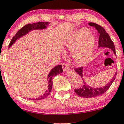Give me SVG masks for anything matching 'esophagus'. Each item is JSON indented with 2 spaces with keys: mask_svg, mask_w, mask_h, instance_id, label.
Wrapping results in <instances>:
<instances>
[{
  "mask_svg": "<svg viewBox=\"0 0 124 124\" xmlns=\"http://www.w3.org/2000/svg\"><path fill=\"white\" fill-rule=\"evenodd\" d=\"M62 65V69H63V71H65V72H66V71L68 70V69H69V66L67 65V63H63Z\"/></svg>",
  "mask_w": 124,
  "mask_h": 124,
  "instance_id": "obj_1",
  "label": "esophagus"
}]
</instances>
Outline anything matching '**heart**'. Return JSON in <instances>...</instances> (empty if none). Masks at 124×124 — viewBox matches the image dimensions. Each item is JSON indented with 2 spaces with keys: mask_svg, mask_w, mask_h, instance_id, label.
I'll use <instances>...</instances> for the list:
<instances>
[{
  "mask_svg": "<svg viewBox=\"0 0 124 124\" xmlns=\"http://www.w3.org/2000/svg\"><path fill=\"white\" fill-rule=\"evenodd\" d=\"M95 39L86 28L75 31L68 38L65 50L71 52L72 59L77 65H84L89 62L94 47Z\"/></svg>",
  "mask_w": 124,
  "mask_h": 124,
  "instance_id": "1",
  "label": "heart"
}]
</instances>
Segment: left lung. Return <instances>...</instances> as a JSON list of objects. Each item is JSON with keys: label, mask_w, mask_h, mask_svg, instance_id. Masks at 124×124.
<instances>
[{"label": "left lung", "mask_w": 124, "mask_h": 124, "mask_svg": "<svg viewBox=\"0 0 124 124\" xmlns=\"http://www.w3.org/2000/svg\"><path fill=\"white\" fill-rule=\"evenodd\" d=\"M89 24L90 26L94 27L98 31L99 34V47H106L108 48L109 49H112L113 52L114 53L115 55H116V49H115V46L114 42H112L110 37H109L108 34L106 32L104 28L102 27L101 25L99 24H97L96 23H89ZM83 67H80L79 68H76L75 71L76 73L79 74L81 76V78L83 79ZM112 78L111 80L109 81V82L106 86L102 87L100 88H94L92 87L89 85H87L85 83V81H83V85H82L80 87L78 88L75 90V92L76 93L78 96H79L81 97L84 98H92L94 97L99 96L100 95L103 94L109 89V87L112 85V82H114L116 79V75Z\"/></svg>", "instance_id": "left-lung-1"}]
</instances>
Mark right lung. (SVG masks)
<instances>
[{
    "label": "right lung",
    "instance_id": "add662e5",
    "mask_svg": "<svg viewBox=\"0 0 124 124\" xmlns=\"http://www.w3.org/2000/svg\"><path fill=\"white\" fill-rule=\"evenodd\" d=\"M49 24L48 22H38L32 24H28L23 27L21 29L19 30L16 34L15 36L12 38V40L10 42L9 45H8V48L10 47L15 42L19 39L20 38L22 37L23 36L25 35L26 34H27L30 31L33 30H42L45 29L47 27V25ZM63 72V69H62V65H58L57 66H55L53 69L50 71L49 74L48 75V89L45 92L43 95L39 97L36 98V99H29V100H42L45 98H46L48 95L51 92V89L52 87V78L54 76H56L58 74H60Z\"/></svg>",
    "mask_w": 124,
    "mask_h": 124
}]
</instances>
